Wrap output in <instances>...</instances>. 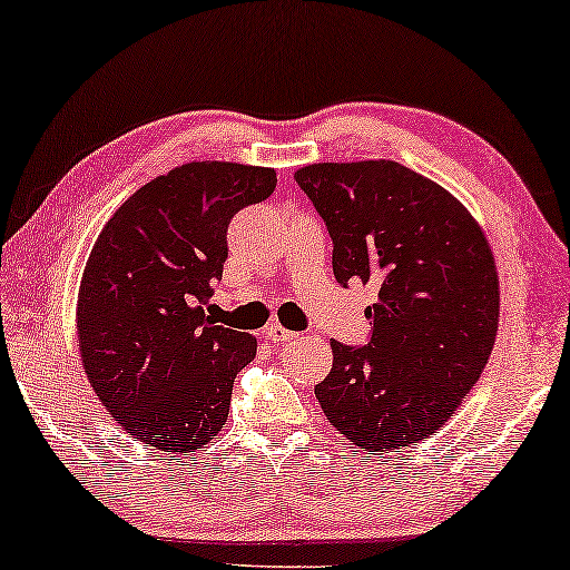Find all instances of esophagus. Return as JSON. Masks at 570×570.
<instances>
[{"label":"esophagus","instance_id":"obj_1","mask_svg":"<svg viewBox=\"0 0 570 570\" xmlns=\"http://www.w3.org/2000/svg\"><path fill=\"white\" fill-rule=\"evenodd\" d=\"M297 335H301V333L287 331L285 325H279V323H273L267 328V338L273 341V343H291V341H297Z\"/></svg>","mask_w":570,"mask_h":570}]
</instances>
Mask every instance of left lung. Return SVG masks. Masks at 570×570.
I'll return each instance as SVG.
<instances>
[{"instance_id": "1", "label": "left lung", "mask_w": 570, "mask_h": 570, "mask_svg": "<svg viewBox=\"0 0 570 570\" xmlns=\"http://www.w3.org/2000/svg\"><path fill=\"white\" fill-rule=\"evenodd\" d=\"M333 239L343 287H379L368 341H331L318 386L331 424L368 452L426 440L478 384L498 333L495 259L472 214L396 161L313 164L295 174Z\"/></svg>"}]
</instances>
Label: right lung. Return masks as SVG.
<instances>
[{
	"mask_svg": "<svg viewBox=\"0 0 570 570\" xmlns=\"http://www.w3.org/2000/svg\"><path fill=\"white\" fill-rule=\"evenodd\" d=\"M263 166L184 164L141 186L92 245L78 295L82 366L102 406L161 452H191L227 422L249 333L204 307L222 279L232 217L275 191Z\"/></svg>",
	"mask_w": 570,
	"mask_h": 570,
	"instance_id": "add662e5",
	"label": "right lung"
}]
</instances>
